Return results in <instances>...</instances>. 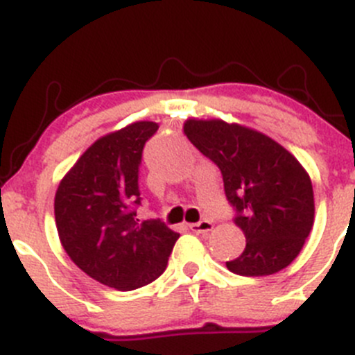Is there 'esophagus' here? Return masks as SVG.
Returning a JSON list of instances; mask_svg holds the SVG:
<instances>
[{
	"mask_svg": "<svg viewBox=\"0 0 355 355\" xmlns=\"http://www.w3.org/2000/svg\"><path fill=\"white\" fill-rule=\"evenodd\" d=\"M191 230L194 232V234H207V232L213 230V223L207 220L199 221V223H192Z\"/></svg>",
	"mask_w": 355,
	"mask_h": 355,
	"instance_id": "obj_1",
	"label": "esophagus"
}]
</instances>
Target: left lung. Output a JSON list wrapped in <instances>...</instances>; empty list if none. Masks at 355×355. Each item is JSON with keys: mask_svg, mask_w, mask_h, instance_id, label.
<instances>
[{"mask_svg": "<svg viewBox=\"0 0 355 355\" xmlns=\"http://www.w3.org/2000/svg\"><path fill=\"white\" fill-rule=\"evenodd\" d=\"M184 134L221 170L227 199L245 249L227 268L241 277H268L302 250L314 223L309 173L292 153L256 128L221 118H187Z\"/></svg>", "mask_w": 355, "mask_h": 355, "instance_id": "obj_1", "label": "left lung"}]
</instances>
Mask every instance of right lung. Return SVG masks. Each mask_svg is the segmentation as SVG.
Masks as SVG:
<instances>
[{"label": "right lung", "instance_id": "1", "mask_svg": "<svg viewBox=\"0 0 355 355\" xmlns=\"http://www.w3.org/2000/svg\"><path fill=\"white\" fill-rule=\"evenodd\" d=\"M156 121H134L92 142L55 196L60 242L92 280L111 288H141L164 271L180 234L156 220L141 221L139 164Z\"/></svg>", "mask_w": 355, "mask_h": 355}]
</instances>
